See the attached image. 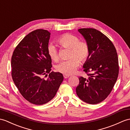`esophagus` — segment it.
I'll use <instances>...</instances> for the list:
<instances>
[{
    "mask_svg": "<svg viewBox=\"0 0 130 130\" xmlns=\"http://www.w3.org/2000/svg\"><path fill=\"white\" fill-rule=\"evenodd\" d=\"M63 76H64V77L65 78V79H67V78H68L69 76H70V75H66V74H64V75H63Z\"/></svg>",
    "mask_w": 130,
    "mask_h": 130,
    "instance_id": "34e87169",
    "label": "esophagus"
}]
</instances>
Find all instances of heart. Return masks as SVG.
<instances>
[{
  "instance_id": "heart-1",
  "label": "heart",
  "mask_w": 130,
  "mask_h": 130,
  "mask_svg": "<svg viewBox=\"0 0 130 130\" xmlns=\"http://www.w3.org/2000/svg\"><path fill=\"white\" fill-rule=\"evenodd\" d=\"M79 39L76 36L70 34H65L58 39V43L64 48L70 49L69 57L67 60L62 61L56 65V70L62 74L70 75L73 74L79 64V60L84 62L88 58L90 48L88 44L85 41H79ZM47 54L54 61H58L59 55L58 50L53 44L48 45Z\"/></svg>"
}]
</instances>
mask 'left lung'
I'll return each mask as SVG.
<instances>
[{"instance_id":"8db88e82","label":"left lung","mask_w":130,"mask_h":130,"mask_svg":"<svg viewBox=\"0 0 130 130\" xmlns=\"http://www.w3.org/2000/svg\"><path fill=\"white\" fill-rule=\"evenodd\" d=\"M78 31L88 44L90 53L83 65L89 77H79L76 92L81 100L97 104L107 97L116 82L119 71L118 56L112 42L101 32L93 28Z\"/></svg>"}]
</instances>
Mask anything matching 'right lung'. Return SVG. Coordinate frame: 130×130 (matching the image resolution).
Masks as SVG:
<instances>
[{
	"label": "right lung",
	"mask_w": 130,
	"mask_h": 130,
	"mask_svg": "<svg viewBox=\"0 0 130 130\" xmlns=\"http://www.w3.org/2000/svg\"><path fill=\"white\" fill-rule=\"evenodd\" d=\"M50 37L46 30L31 31L17 45L11 57L15 85L27 101L37 105L52 100L64 79L60 72H51V59L47 50Z\"/></svg>",
	"instance_id": "obj_1"
}]
</instances>
